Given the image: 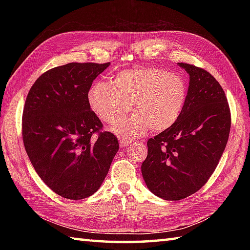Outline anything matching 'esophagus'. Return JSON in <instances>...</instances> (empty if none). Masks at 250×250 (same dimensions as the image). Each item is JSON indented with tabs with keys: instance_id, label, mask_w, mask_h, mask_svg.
<instances>
[{
	"instance_id": "34e87169",
	"label": "esophagus",
	"mask_w": 250,
	"mask_h": 250,
	"mask_svg": "<svg viewBox=\"0 0 250 250\" xmlns=\"http://www.w3.org/2000/svg\"><path fill=\"white\" fill-rule=\"evenodd\" d=\"M119 144H120V146H121V147H126V146H129V145L131 144V141H128V140H122V139H120V141H119Z\"/></svg>"
}]
</instances>
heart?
<instances>
[{"mask_svg":"<svg viewBox=\"0 0 250 250\" xmlns=\"http://www.w3.org/2000/svg\"><path fill=\"white\" fill-rule=\"evenodd\" d=\"M187 84L177 74L157 67L124 70L111 83H94L88 92L90 108L105 124L114 122L131 106L134 115L119 121L111 131L122 140L144 135L148 129L162 132L173 126L182 116Z\"/></svg>","mask_w":250,"mask_h":250,"instance_id":"1","label":"heart"}]
</instances>
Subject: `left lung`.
I'll list each match as a JSON object with an SVG mask.
<instances>
[{"label": "left lung", "instance_id": "8db88e82", "mask_svg": "<svg viewBox=\"0 0 250 250\" xmlns=\"http://www.w3.org/2000/svg\"><path fill=\"white\" fill-rule=\"evenodd\" d=\"M178 65L189 74L178 121L147 142L142 175L151 192L167 201L187 198L214 173L229 139L231 115L225 91L203 68Z\"/></svg>", "mask_w": 250, "mask_h": 250}]
</instances>
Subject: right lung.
<instances>
[{"instance_id": "1", "label": "right lung", "mask_w": 250, "mask_h": 250, "mask_svg": "<svg viewBox=\"0 0 250 250\" xmlns=\"http://www.w3.org/2000/svg\"><path fill=\"white\" fill-rule=\"evenodd\" d=\"M109 64L73 62L51 68L36 79L25 100V151L41 179L65 199L97 192L119 149L113 133L99 132L102 122L88 103L93 81Z\"/></svg>"}]
</instances>
